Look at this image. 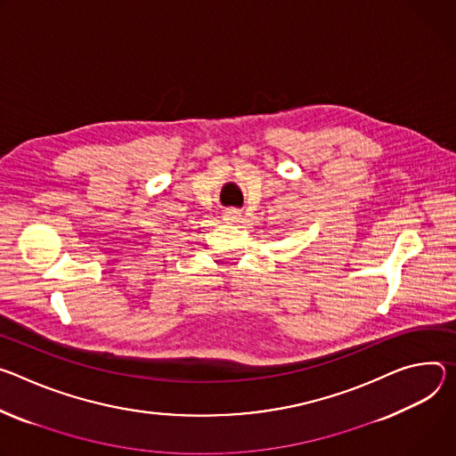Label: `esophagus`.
<instances>
[{"label": "esophagus", "instance_id": "34e87169", "mask_svg": "<svg viewBox=\"0 0 456 456\" xmlns=\"http://www.w3.org/2000/svg\"><path fill=\"white\" fill-rule=\"evenodd\" d=\"M224 221H228V223H240V219H242V212L239 210V208H228V210H224Z\"/></svg>", "mask_w": 456, "mask_h": 456}]
</instances>
